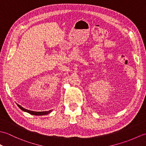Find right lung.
<instances>
[{"label":"right lung","instance_id":"obj_1","mask_svg":"<svg viewBox=\"0 0 146 146\" xmlns=\"http://www.w3.org/2000/svg\"><path fill=\"white\" fill-rule=\"evenodd\" d=\"M17 106L20 108V109H21L24 111H26V112L29 113L31 115H47L49 113H51L52 111V110H49V111H31V110H27L26 108H23V107H21V105L19 104H17Z\"/></svg>","mask_w":146,"mask_h":146}]
</instances>
